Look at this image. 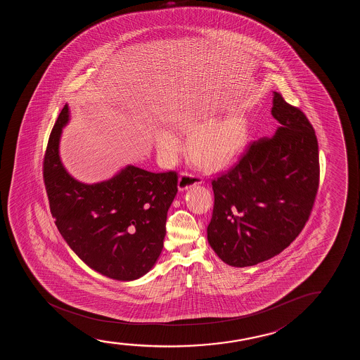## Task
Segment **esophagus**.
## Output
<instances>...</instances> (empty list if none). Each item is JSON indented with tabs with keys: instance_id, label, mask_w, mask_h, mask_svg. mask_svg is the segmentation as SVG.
Wrapping results in <instances>:
<instances>
[{
	"instance_id": "34e87169",
	"label": "esophagus",
	"mask_w": 360,
	"mask_h": 360,
	"mask_svg": "<svg viewBox=\"0 0 360 360\" xmlns=\"http://www.w3.org/2000/svg\"><path fill=\"white\" fill-rule=\"evenodd\" d=\"M202 182V178L194 176L192 173L182 172L179 176V179H178V189L184 191V189L193 187L195 184H200Z\"/></svg>"
}]
</instances>
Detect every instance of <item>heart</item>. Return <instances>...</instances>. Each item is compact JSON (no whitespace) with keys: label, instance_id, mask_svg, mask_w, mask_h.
<instances>
[{"label":"heart","instance_id":"heart-1","mask_svg":"<svg viewBox=\"0 0 360 360\" xmlns=\"http://www.w3.org/2000/svg\"><path fill=\"white\" fill-rule=\"evenodd\" d=\"M202 115H188L178 124L183 131H193L188 140V153L194 162L205 169L230 166L243 148L247 136L246 119L242 115L207 123ZM156 148L163 158H173L182 148L181 140L171 130L156 136Z\"/></svg>","mask_w":360,"mask_h":360}]
</instances>
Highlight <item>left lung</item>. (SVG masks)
<instances>
[{
	"label": "left lung",
	"instance_id": "8db88e82",
	"mask_svg": "<svg viewBox=\"0 0 360 360\" xmlns=\"http://www.w3.org/2000/svg\"><path fill=\"white\" fill-rule=\"evenodd\" d=\"M271 138L250 143L238 162L212 181L207 241L232 266H250L284 251L310 217L320 183L319 143L304 112L274 92Z\"/></svg>",
	"mask_w": 360,
	"mask_h": 360
}]
</instances>
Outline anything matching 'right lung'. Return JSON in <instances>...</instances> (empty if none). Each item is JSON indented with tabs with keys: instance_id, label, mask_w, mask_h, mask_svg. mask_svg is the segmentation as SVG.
Listing matches in <instances>:
<instances>
[{
	"instance_id": "right-lung-1",
	"label": "right lung",
	"mask_w": 360,
	"mask_h": 360,
	"mask_svg": "<svg viewBox=\"0 0 360 360\" xmlns=\"http://www.w3.org/2000/svg\"><path fill=\"white\" fill-rule=\"evenodd\" d=\"M68 122L66 104L50 133L43 162L55 225L94 271L117 281L138 279L162 252L168 209L178 191L177 172L128 166L104 182H79L66 172L59 156L60 135Z\"/></svg>"
}]
</instances>
